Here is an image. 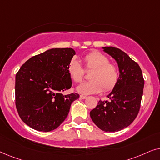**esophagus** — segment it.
<instances>
[{
    "label": "esophagus",
    "instance_id": "1",
    "mask_svg": "<svg viewBox=\"0 0 160 160\" xmlns=\"http://www.w3.org/2000/svg\"><path fill=\"white\" fill-rule=\"evenodd\" d=\"M80 99H86L87 97H86V96H84V95H80Z\"/></svg>",
    "mask_w": 160,
    "mask_h": 160
}]
</instances>
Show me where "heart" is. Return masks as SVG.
I'll return each mask as SVG.
<instances>
[{
	"label": "heart",
	"instance_id": "b5f03b06",
	"mask_svg": "<svg viewBox=\"0 0 160 160\" xmlns=\"http://www.w3.org/2000/svg\"><path fill=\"white\" fill-rule=\"evenodd\" d=\"M86 70L91 71L90 81L82 82L77 87L78 92L82 94H92L112 90L118 80V69L116 66L110 63L106 55L98 51L86 55L83 58ZM68 72L72 80L80 82L84 78L85 71L78 60H72L68 67Z\"/></svg>",
	"mask_w": 160,
	"mask_h": 160
}]
</instances>
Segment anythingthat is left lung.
<instances>
[{"label": "left lung", "mask_w": 160, "mask_h": 160, "mask_svg": "<svg viewBox=\"0 0 160 160\" xmlns=\"http://www.w3.org/2000/svg\"><path fill=\"white\" fill-rule=\"evenodd\" d=\"M118 64L116 86L108 95L110 101H101L90 112L93 123L102 131L115 132L126 128L137 117L143 93L144 80L139 65L127 53L113 47H104Z\"/></svg>", "instance_id": "8db88e82"}]
</instances>
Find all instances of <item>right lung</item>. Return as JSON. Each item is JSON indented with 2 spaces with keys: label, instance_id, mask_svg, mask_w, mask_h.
I'll use <instances>...</instances> for the list:
<instances>
[{
  "label": "right lung",
  "instance_id": "right-lung-1",
  "mask_svg": "<svg viewBox=\"0 0 160 160\" xmlns=\"http://www.w3.org/2000/svg\"><path fill=\"white\" fill-rule=\"evenodd\" d=\"M75 51L52 48L33 56L20 67L15 78L16 108L23 122L37 131L60 126L70 106L80 96L63 92L72 87L68 67Z\"/></svg>",
  "mask_w": 160,
  "mask_h": 160
}]
</instances>
